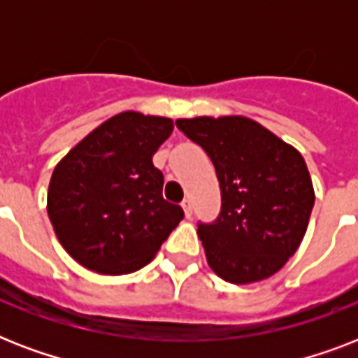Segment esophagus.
Here are the masks:
<instances>
[{"label": "esophagus", "mask_w": 358, "mask_h": 358, "mask_svg": "<svg viewBox=\"0 0 358 358\" xmlns=\"http://www.w3.org/2000/svg\"><path fill=\"white\" fill-rule=\"evenodd\" d=\"M182 208H184V213H185V217L189 219L191 217V213H193V210H191V202L185 199L184 202H182Z\"/></svg>", "instance_id": "1"}]
</instances>
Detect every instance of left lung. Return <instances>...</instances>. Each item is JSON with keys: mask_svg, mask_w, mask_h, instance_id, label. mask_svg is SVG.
Returning <instances> with one entry per match:
<instances>
[{"mask_svg": "<svg viewBox=\"0 0 358 358\" xmlns=\"http://www.w3.org/2000/svg\"><path fill=\"white\" fill-rule=\"evenodd\" d=\"M176 126L204 148L221 187L219 217L196 230L210 267L232 284L275 275L295 255L314 208L303 156L247 117L180 119Z\"/></svg>", "mask_w": 358, "mask_h": 358, "instance_id": "obj_1", "label": "left lung"}]
</instances>
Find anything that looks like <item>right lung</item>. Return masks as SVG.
Listing matches in <instances>:
<instances>
[{
	"label": "right lung",
	"instance_id": "add662e5",
	"mask_svg": "<svg viewBox=\"0 0 358 358\" xmlns=\"http://www.w3.org/2000/svg\"><path fill=\"white\" fill-rule=\"evenodd\" d=\"M173 120L137 111L115 115L53 169L48 215L64 250L91 271L126 275L145 267L184 219L163 199L152 156Z\"/></svg>",
	"mask_w": 358,
	"mask_h": 358
}]
</instances>
